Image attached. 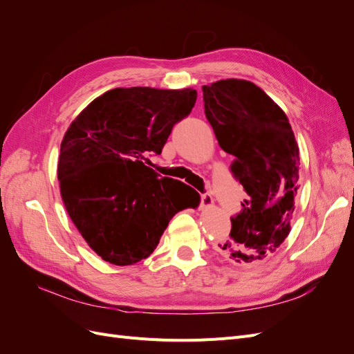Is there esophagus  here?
<instances>
[{"label": "esophagus", "instance_id": "34e87169", "mask_svg": "<svg viewBox=\"0 0 354 354\" xmlns=\"http://www.w3.org/2000/svg\"><path fill=\"white\" fill-rule=\"evenodd\" d=\"M214 205V201H212V196L211 195H208V194H205V195H202V198H201V208H211Z\"/></svg>", "mask_w": 354, "mask_h": 354}]
</instances>
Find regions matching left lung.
I'll return each mask as SVG.
<instances>
[{"mask_svg":"<svg viewBox=\"0 0 354 354\" xmlns=\"http://www.w3.org/2000/svg\"><path fill=\"white\" fill-rule=\"evenodd\" d=\"M205 115L248 198L232 218L220 252L238 264L261 263L291 232L298 194L299 149L286 113L246 80L203 85Z\"/></svg>","mask_w":354,"mask_h":354,"instance_id":"8db88e82","label":"left lung"}]
</instances>
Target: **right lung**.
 Listing matches in <instances>:
<instances>
[{
    "label": "right lung",
    "instance_id": "obj_1",
    "mask_svg": "<svg viewBox=\"0 0 354 354\" xmlns=\"http://www.w3.org/2000/svg\"><path fill=\"white\" fill-rule=\"evenodd\" d=\"M196 97L194 88H113L69 125L57 164L60 196L75 227L104 261L131 266L147 259L169 220L190 207L181 195L190 186L159 178L143 160L162 152Z\"/></svg>",
    "mask_w": 354,
    "mask_h": 354
}]
</instances>
